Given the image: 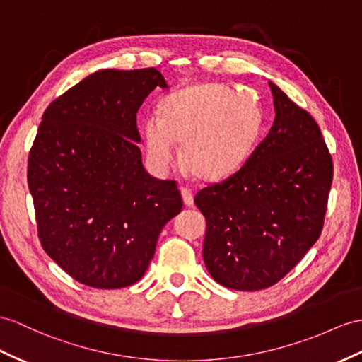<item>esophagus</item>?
<instances>
[{"label":"esophagus","mask_w":362,"mask_h":362,"mask_svg":"<svg viewBox=\"0 0 362 362\" xmlns=\"http://www.w3.org/2000/svg\"><path fill=\"white\" fill-rule=\"evenodd\" d=\"M181 193H182L184 204H186L187 207H192V206H193V192H192V189L182 187V189H181Z\"/></svg>","instance_id":"obj_1"}]
</instances>
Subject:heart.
<instances>
[{
    "label": "heart",
    "instance_id": "obj_1",
    "mask_svg": "<svg viewBox=\"0 0 362 362\" xmlns=\"http://www.w3.org/2000/svg\"><path fill=\"white\" fill-rule=\"evenodd\" d=\"M259 112L247 95L221 84L192 87L163 103L161 118L147 117L143 138L147 161L167 172L178 161L176 141H184V161L204 178H216L249 152Z\"/></svg>",
    "mask_w": 362,
    "mask_h": 362
}]
</instances>
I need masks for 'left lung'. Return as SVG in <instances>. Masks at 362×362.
Here are the masks:
<instances>
[{"label": "left lung", "mask_w": 362, "mask_h": 362, "mask_svg": "<svg viewBox=\"0 0 362 362\" xmlns=\"http://www.w3.org/2000/svg\"><path fill=\"white\" fill-rule=\"evenodd\" d=\"M275 122L240 169L195 195L206 216L202 257L216 283L267 288L283 279L321 236L333 160L307 110L270 83Z\"/></svg>", "instance_id": "8db88e82"}]
</instances>
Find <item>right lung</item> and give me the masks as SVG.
Instances as JSON below:
<instances>
[{
  "label": "right lung",
  "instance_id": "obj_1",
  "mask_svg": "<svg viewBox=\"0 0 362 362\" xmlns=\"http://www.w3.org/2000/svg\"><path fill=\"white\" fill-rule=\"evenodd\" d=\"M156 69L95 72L42 113L28 163L38 238L78 283L121 288L143 278L158 236L182 209L178 182L148 175L136 112Z\"/></svg>",
  "mask_w": 362,
  "mask_h": 362
}]
</instances>
